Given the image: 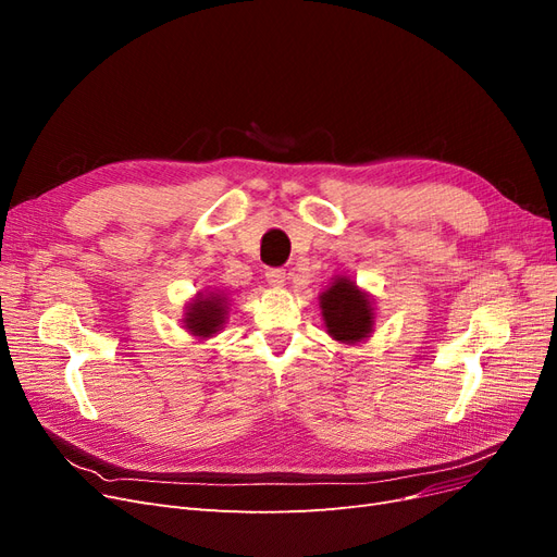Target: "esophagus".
<instances>
[{"label":"esophagus","instance_id":"1","mask_svg":"<svg viewBox=\"0 0 557 557\" xmlns=\"http://www.w3.org/2000/svg\"><path fill=\"white\" fill-rule=\"evenodd\" d=\"M264 276H267V283L274 285V288H283L285 278H288V274H285V269H267Z\"/></svg>","mask_w":557,"mask_h":557}]
</instances>
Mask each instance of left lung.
<instances>
[{
	"label": "left lung",
	"instance_id": "8db88e82",
	"mask_svg": "<svg viewBox=\"0 0 557 557\" xmlns=\"http://www.w3.org/2000/svg\"><path fill=\"white\" fill-rule=\"evenodd\" d=\"M325 332L334 342L358 346L369 339L376 325L374 299L346 274H336L327 288L318 295Z\"/></svg>",
	"mask_w": 557,
	"mask_h": 557
}]
</instances>
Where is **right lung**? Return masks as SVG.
<instances>
[{
  "label": "right lung",
  "instance_id": "right-lung-1",
  "mask_svg": "<svg viewBox=\"0 0 557 557\" xmlns=\"http://www.w3.org/2000/svg\"><path fill=\"white\" fill-rule=\"evenodd\" d=\"M227 315H230V299L225 293L201 290L188 301V305H185L181 323H183V330L190 336L205 342L223 330Z\"/></svg>",
  "mask_w": 557,
  "mask_h": 557
}]
</instances>
